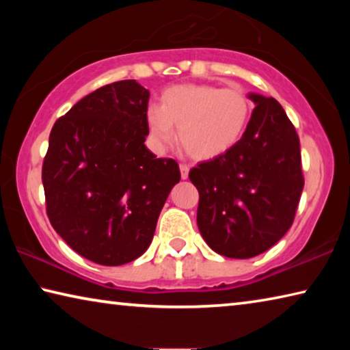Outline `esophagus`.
Masks as SVG:
<instances>
[{
  "label": "esophagus",
  "instance_id": "34e87169",
  "mask_svg": "<svg viewBox=\"0 0 350 350\" xmlns=\"http://www.w3.org/2000/svg\"><path fill=\"white\" fill-rule=\"evenodd\" d=\"M180 177H182V179H187V177H188V173H189V167H188V165L187 163H180Z\"/></svg>",
  "mask_w": 350,
  "mask_h": 350
}]
</instances>
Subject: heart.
Segmentation results:
<instances>
[{
  "mask_svg": "<svg viewBox=\"0 0 350 350\" xmlns=\"http://www.w3.org/2000/svg\"><path fill=\"white\" fill-rule=\"evenodd\" d=\"M162 105H150L146 123L157 148L171 144L179 126V142L199 161L227 152L245 133L252 100L241 86L177 85L165 90Z\"/></svg>",
  "mask_w": 350,
  "mask_h": 350,
  "instance_id": "b5f03b06",
  "label": "heart"
}]
</instances>
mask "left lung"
<instances>
[{"instance_id":"8db88e82","label":"left lung","mask_w":350,"mask_h":350,"mask_svg":"<svg viewBox=\"0 0 350 350\" xmlns=\"http://www.w3.org/2000/svg\"><path fill=\"white\" fill-rule=\"evenodd\" d=\"M256 106L232 150L189 170L199 191L198 227L227 258L269 250L292 227L304 176L299 137L273 97L250 94Z\"/></svg>"}]
</instances>
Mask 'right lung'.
I'll list each match as a JSON object with an SVG mask.
<instances>
[{
  "instance_id": "right-lung-1",
  "label": "right lung",
  "mask_w": 350,
  "mask_h": 350,
  "mask_svg": "<svg viewBox=\"0 0 350 350\" xmlns=\"http://www.w3.org/2000/svg\"><path fill=\"white\" fill-rule=\"evenodd\" d=\"M148 100L135 80L111 83L77 102L49 135L41 170L47 217L74 252L100 265L146 252L180 180L176 161L145 146Z\"/></svg>"
}]
</instances>
